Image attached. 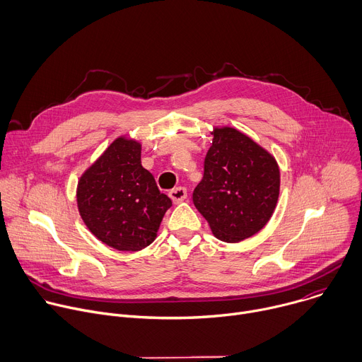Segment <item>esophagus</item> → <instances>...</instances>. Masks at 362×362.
Returning a JSON list of instances; mask_svg holds the SVG:
<instances>
[{
  "label": "esophagus",
  "instance_id": "34e87169",
  "mask_svg": "<svg viewBox=\"0 0 362 362\" xmlns=\"http://www.w3.org/2000/svg\"><path fill=\"white\" fill-rule=\"evenodd\" d=\"M169 196L175 203H180L187 197V190L183 186H177L169 192Z\"/></svg>",
  "mask_w": 362,
  "mask_h": 362
}]
</instances>
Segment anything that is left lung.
Listing matches in <instances>:
<instances>
[{"instance_id": "left-lung-1", "label": "left lung", "mask_w": 362, "mask_h": 362, "mask_svg": "<svg viewBox=\"0 0 362 362\" xmlns=\"http://www.w3.org/2000/svg\"><path fill=\"white\" fill-rule=\"evenodd\" d=\"M212 134L193 203L218 239L235 243L271 219L279 196V168L265 148L236 129H215Z\"/></svg>"}]
</instances>
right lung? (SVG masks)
I'll use <instances>...</instances> for the list:
<instances>
[{"label": "right lung", "mask_w": 362, "mask_h": 362, "mask_svg": "<svg viewBox=\"0 0 362 362\" xmlns=\"http://www.w3.org/2000/svg\"><path fill=\"white\" fill-rule=\"evenodd\" d=\"M141 146L119 137L80 177L77 204L90 232L117 250L148 246L172 200L141 166Z\"/></svg>", "instance_id": "1"}]
</instances>
